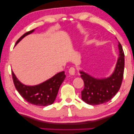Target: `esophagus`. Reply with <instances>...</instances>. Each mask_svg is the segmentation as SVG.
I'll return each mask as SVG.
<instances>
[{
  "instance_id": "obj_1",
  "label": "esophagus",
  "mask_w": 134,
  "mask_h": 134,
  "mask_svg": "<svg viewBox=\"0 0 134 134\" xmlns=\"http://www.w3.org/2000/svg\"><path fill=\"white\" fill-rule=\"evenodd\" d=\"M69 73L71 75H74L76 73V69L74 67H71L69 69Z\"/></svg>"
}]
</instances>
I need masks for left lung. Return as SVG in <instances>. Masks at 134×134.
<instances>
[{"instance_id":"8db88e82","label":"left lung","mask_w":134,"mask_h":134,"mask_svg":"<svg viewBox=\"0 0 134 134\" xmlns=\"http://www.w3.org/2000/svg\"><path fill=\"white\" fill-rule=\"evenodd\" d=\"M119 57L114 72L109 77L96 79L80 71L84 82L81 91L82 99L88 104L99 105L111 100L118 93L121 85L124 69V54L122 46L119 43Z\"/></svg>"}]
</instances>
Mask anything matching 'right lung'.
<instances>
[{"mask_svg": "<svg viewBox=\"0 0 134 134\" xmlns=\"http://www.w3.org/2000/svg\"><path fill=\"white\" fill-rule=\"evenodd\" d=\"M34 31V29H33L24 34L16 41V44ZM12 74L14 86L21 96L27 102L38 106H47L53 104L55 100L60 85L66 77L65 72L62 71L39 85L27 86L18 80L13 71H12Z\"/></svg>", "mask_w": 134, "mask_h": 134, "instance_id": "add662e5", "label": "right lung"}]
</instances>
